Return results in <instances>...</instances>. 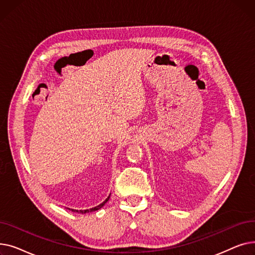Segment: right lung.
<instances>
[{
	"instance_id": "add662e5",
	"label": "right lung",
	"mask_w": 255,
	"mask_h": 255,
	"mask_svg": "<svg viewBox=\"0 0 255 255\" xmlns=\"http://www.w3.org/2000/svg\"><path fill=\"white\" fill-rule=\"evenodd\" d=\"M110 197H111V195L109 196V197H107L105 200H104V202L102 203V204H100L99 206H97V207H95V208H92V209H90V210H72L71 209V211H73V212H77V213H82V214H86V213H89V212H94V211H98L99 209H101L106 203H107V200H109L110 199ZM70 210V209H69Z\"/></svg>"
}]
</instances>
